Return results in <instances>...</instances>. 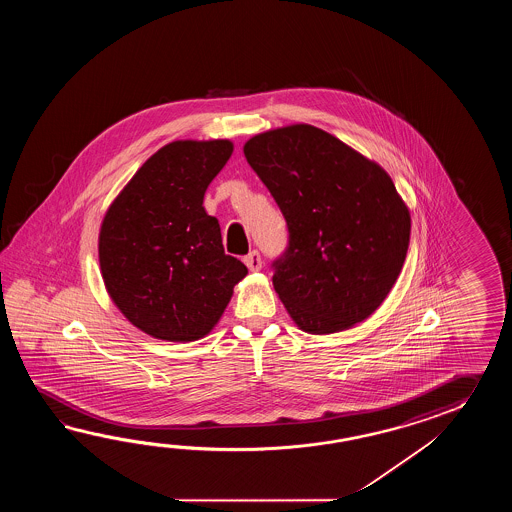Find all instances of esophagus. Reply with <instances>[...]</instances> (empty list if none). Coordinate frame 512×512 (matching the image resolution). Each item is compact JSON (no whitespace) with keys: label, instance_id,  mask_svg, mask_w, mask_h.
I'll return each mask as SVG.
<instances>
[{"label":"esophagus","instance_id":"34e87169","mask_svg":"<svg viewBox=\"0 0 512 512\" xmlns=\"http://www.w3.org/2000/svg\"><path fill=\"white\" fill-rule=\"evenodd\" d=\"M243 261H245V265L249 267V271L256 272L260 271L261 269V256L260 252L258 251H252L243 258Z\"/></svg>","mask_w":512,"mask_h":512}]
</instances>
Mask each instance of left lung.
Masks as SVG:
<instances>
[{
	"mask_svg": "<svg viewBox=\"0 0 512 512\" xmlns=\"http://www.w3.org/2000/svg\"><path fill=\"white\" fill-rule=\"evenodd\" d=\"M243 153L287 221L272 285L294 324L329 335L375 313L401 274L412 229L392 177L309 124L254 135Z\"/></svg>",
	"mask_w": 512,
	"mask_h": 512,
	"instance_id": "1",
	"label": "left lung"
}]
</instances>
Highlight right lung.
Returning a JSON list of instances; mask_svg holds the SVG:
<instances>
[{
	"instance_id": "add662e5",
	"label": "right lung",
	"mask_w": 512,
	"mask_h": 512,
	"mask_svg": "<svg viewBox=\"0 0 512 512\" xmlns=\"http://www.w3.org/2000/svg\"><path fill=\"white\" fill-rule=\"evenodd\" d=\"M232 142L174 141L142 164L109 205L98 261L113 304L150 337H207L247 276L225 254L203 197L232 155Z\"/></svg>"
}]
</instances>
